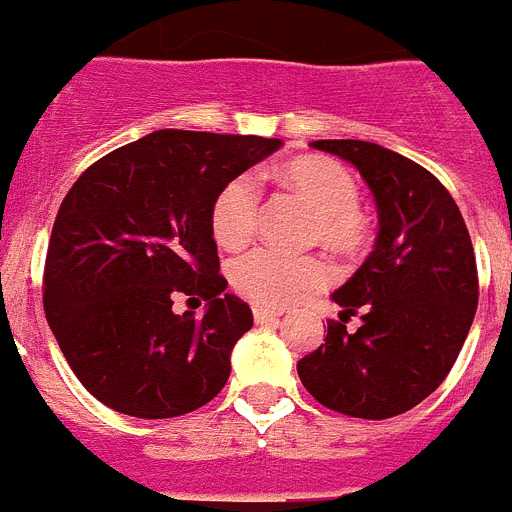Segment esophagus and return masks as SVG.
Masks as SVG:
<instances>
[{
	"instance_id": "34e87169",
	"label": "esophagus",
	"mask_w": 512,
	"mask_h": 512,
	"mask_svg": "<svg viewBox=\"0 0 512 512\" xmlns=\"http://www.w3.org/2000/svg\"><path fill=\"white\" fill-rule=\"evenodd\" d=\"M282 318V310H271V307H253V320L256 323H274V320Z\"/></svg>"
}]
</instances>
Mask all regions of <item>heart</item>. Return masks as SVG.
I'll use <instances>...</instances> for the list:
<instances>
[{
	"instance_id": "b5f03b06",
	"label": "heart",
	"mask_w": 512,
	"mask_h": 512,
	"mask_svg": "<svg viewBox=\"0 0 512 512\" xmlns=\"http://www.w3.org/2000/svg\"><path fill=\"white\" fill-rule=\"evenodd\" d=\"M282 182L315 212L312 235L338 253H359L369 246L374 223L359 207L356 176L336 158L300 156L282 169ZM261 192L251 176L225 184L212 202L210 228L225 251H241L259 230ZM233 287L261 307H289L328 287L330 269L312 256H282L274 251H253L230 269Z\"/></svg>"
}]
</instances>
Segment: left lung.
<instances>
[{
    "mask_svg": "<svg viewBox=\"0 0 512 512\" xmlns=\"http://www.w3.org/2000/svg\"><path fill=\"white\" fill-rule=\"evenodd\" d=\"M354 164L377 202L374 251L333 292L341 320L297 361L305 390L351 418L408 413L451 372L479 300L469 230L449 189L410 158L366 140H315ZM351 314L362 325L348 334Z\"/></svg>",
    "mask_w": 512,
    "mask_h": 512,
    "instance_id": "1",
    "label": "left lung"
}]
</instances>
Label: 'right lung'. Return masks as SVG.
Masks as SVG:
<instances>
[{"instance_id": "obj_1", "label": "right lung", "mask_w": 512, "mask_h": 512, "mask_svg": "<svg viewBox=\"0 0 512 512\" xmlns=\"http://www.w3.org/2000/svg\"><path fill=\"white\" fill-rule=\"evenodd\" d=\"M277 148L282 140L259 135L156 130L99 158L63 197L45 256V318L107 408L176 418L225 387L253 315L225 292L212 202ZM179 294L205 299L206 315L176 316Z\"/></svg>"}]
</instances>
